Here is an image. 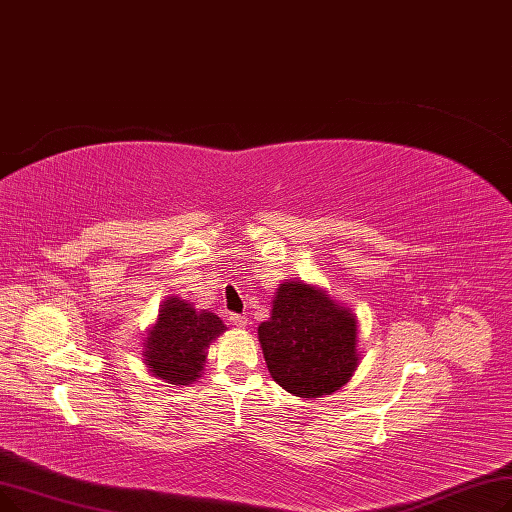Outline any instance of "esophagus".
Segmentation results:
<instances>
[{
	"label": "esophagus",
	"instance_id": "esophagus-1",
	"mask_svg": "<svg viewBox=\"0 0 512 512\" xmlns=\"http://www.w3.org/2000/svg\"><path fill=\"white\" fill-rule=\"evenodd\" d=\"M229 323L239 327V329H246L248 327V319H246V316H241V314H231L229 316Z\"/></svg>",
	"mask_w": 512,
	"mask_h": 512
}]
</instances>
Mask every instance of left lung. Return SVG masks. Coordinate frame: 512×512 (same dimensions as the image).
Returning <instances> with one entry per match:
<instances>
[{
    "label": "left lung",
    "instance_id": "8db88e82",
    "mask_svg": "<svg viewBox=\"0 0 512 512\" xmlns=\"http://www.w3.org/2000/svg\"><path fill=\"white\" fill-rule=\"evenodd\" d=\"M258 342L271 377L289 394L321 398L346 385L358 367V323L321 287L283 281Z\"/></svg>",
    "mask_w": 512,
    "mask_h": 512
}]
</instances>
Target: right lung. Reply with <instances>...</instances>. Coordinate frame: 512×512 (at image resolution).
Instances as JSON below:
<instances>
[{
  "label": "right lung",
  "mask_w": 512,
  "mask_h": 512,
  "mask_svg": "<svg viewBox=\"0 0 512 512\" xmlns=\"http://www.w3.org/2000/svg\"><path fill=\"white\" fill-rule=\"evenodd\" d=\"M225 323L210 310L170 296L162 302L158 321L143 339L148 371L173 385H189L202 377L208 348L225 331Z\"/></svg>",
  "instance_id": "right-lung-1"
}]
</instances>
